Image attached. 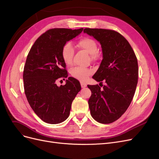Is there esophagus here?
I'll return each instance as SVG.
<instances>
[{"mask_svg":"<svg viewBox=\"0 0 159 159\" xmlns=\"http://www.w3.org/2000/svg\"><path fill=\"white\" fill-rule=\"evenodd\" d=\"M80 84H81V88H85L86 86H87V84H86L85 83H84V82H83V81H81L80 82Z\"/></svg>","mask_w":159,"mask_h":159,"instance_id":"34e87169","label":"esophagus"}]
</instances>
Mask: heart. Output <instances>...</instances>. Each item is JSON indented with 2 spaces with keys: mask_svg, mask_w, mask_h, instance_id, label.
I'll list each match as a JSON object with an SVG mask.
<instances>
[{
  "mask_svg": "<svg viewBox=\"0 0 159 159\" xmlns=\"http://www.w3.org/2000/svg\"><path fill=\"white\" fill-rule=\"evenodd\" d=\"M78 45L81 48L87 51L90 54L91 60L92 61L97 60L98 58V48L96 42L89 38H84L78 42ZM61 57L64 63L68 65H71L73 62L74 55V48L70 42H67L62 47ZM93 71L89 68L82 67H75L70 70V74L74 78L80 81H85L88 77L92 74Z\"/></svg>",
  "mask_w": 159,
  "mask_h": 159,
  "instance_id": "1",
  "label": "heart"
}]
</instances>
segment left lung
<instances>
[{
	"instance_id": "left-lung-1",
	"label": "left lung",
	"mask_w": 159,
	"mask_h": 159,
	"mask_svg": "<svg viewBox=\"0 0 159 159\" xmlns=\"http://www.w3.org/2000/svg\"><path fill=\"white\" fill-rule=\"evenodd\" d=\"M84 32L100 42L103 53L99 68L93 76L100 86L88 85L91 91L90 113L100 123H111L121 117L132 102L138 82L137 57L129 42L116 31L85 28Z\"/></svg>"
}]
</instances>
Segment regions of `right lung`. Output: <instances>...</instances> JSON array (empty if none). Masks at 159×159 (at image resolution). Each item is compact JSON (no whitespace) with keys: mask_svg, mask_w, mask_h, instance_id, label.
<instances>
[{"mask_svg":"<svg viewBox=\"0 0 159 159\" xmlns=\"http://www.w3.org/2000/svg\"><path fill=\"white\" fill-rule=\"evenodd\" d=\"M83 30L52 28L38 38L27 56L23 71L25 93L34 111L47 123L64 121L81 90L79 81L72 77L60 87L56 81L68 75L61 57L62 47Z\"/></svg>","mask_w":159,"mask_h":159,"instance_id":"right-lung-1","label":"right lung"}]
</instances>
